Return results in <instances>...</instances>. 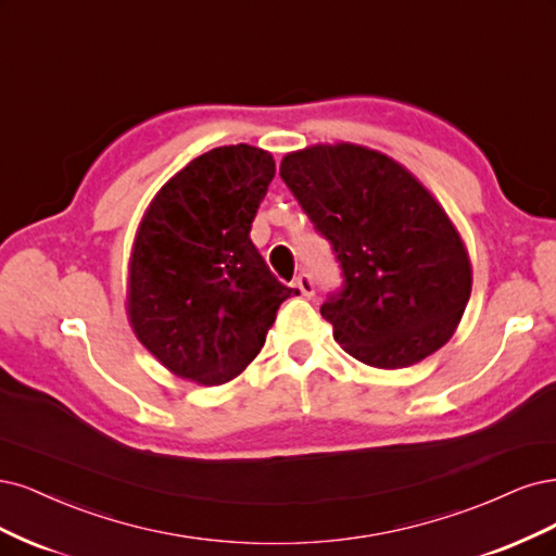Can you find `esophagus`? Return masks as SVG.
Returning a JSON list of instances; mask_svg holds the SVG:
<instances>
[{
	"mask_svg": "<svg viewBox=\"0 0 556 556\" xmlns=\"http://www.w3.org/2000/svg\"><path fill=\"white\" fill-rule=\"evenodd\" d=\"M295 286L300 289V293L304 295V298H314V279L307 275V273H302V275H298V279H295Z\"/></svg>",
	"mask_w": 556,
	"mask_h": 556,
	"instance_id": "obj_1",
	"label": "esophagus"
}]
</instances>
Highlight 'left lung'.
I'll use <instances>...</instances> for the list:
<instances>
[{"label":"left lung","mask_w":556,"mask_h":556,"mask_svg":"<svg viewBox=\"0 0 556 556\" xmlns=\"http://www.w3.org/2000/svg\"><path fill=\"white\" fill-rule=\"evenodd\" d=\"M279 175L342 265V289L320 304L342 349L379 369L439 351L467 309L471 263L434 195L353 142L286 154Z\"/></svg>","instance_id":"1"}]
</instances>
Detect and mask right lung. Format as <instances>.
Segmentation results:
<instances>
[{"label": "right lung", "instance_id": "add662e5", "mask_svg": "<svg viewBox=\"0 0 556 556\" xmlns=\"http://www.w3.org/2000/svg\"><path fill=\"white\" fill-rule=\"evenodd\" d=\"M275 177L270 152L214 148L175 173L142 214L129 261V324L180 379L222 386L254 361L279 304L298 295L249 230Z\"/></svg>", "mask_w": 556, "mask_h": 556}]
</instances>
